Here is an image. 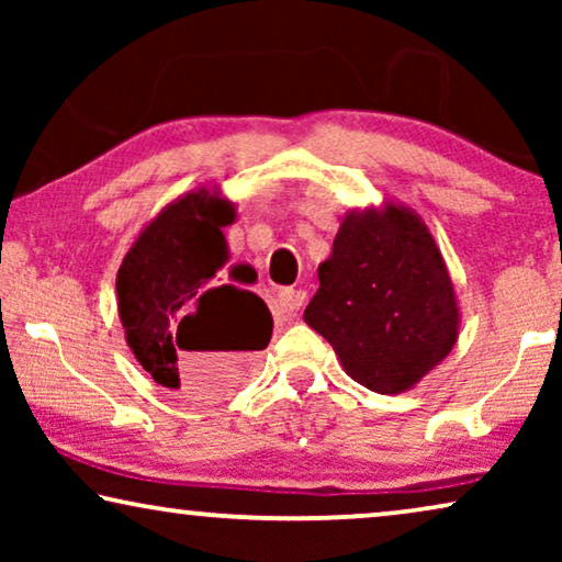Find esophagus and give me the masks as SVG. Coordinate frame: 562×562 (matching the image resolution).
Here are the masks:
<instances>
[{
	"label": "esophagus",
	"mask_w": 562,
	"mask_h": 562,
	"mask_svg": "<svg viewBox=\"0 0 562 562\" xmlns=\"http://www.w3.org/2000/svg\"><path fill=\"white\" fill-rule=\"evenodd\" d=\"M304 299H306V291L302 289H281L273 299V310L289 317V314L299 312V306L304 304Z\"/></svg>",
	"instance_id": "34e87169"
}]
</instances>
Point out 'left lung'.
Returning <instances> with one entry per match:
<instances>
[{
  "label": "left lung",
  "mask_w": 562,
  "mask_h": 562,
  "mask_svg": "<svg viewBox=\"0 0 562 562\" xmlns=\"http://www.w3.org/2000/svg\"><path fill=\"white\" fill-rule=\"evenodd\" d=\"M317 276L304 322L360 386L404 394L458 342L448 263L425 220L394 199L345 214Z\"/></svg>",
  "instance_id": "1"
}]
</instances>
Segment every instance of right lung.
<instances>
[{"label":"right lung","mask_w":562,"mask_h":562,"mask_svg":"<svg viewBox=\"0 0 562 562\" xmlns=\"http://www.w3.org/2000/svg\"><path fill=\"white\" fill-rule=\"evenodd\" d=\"M235 220V202L220 187H196L166 204L122 258V329L160 386L227 394L248 379L250 358L271 340L263 299L225 283L229 250L222 229Z\"/></svg>","instance_id":"obj_1"}]
</instances>
